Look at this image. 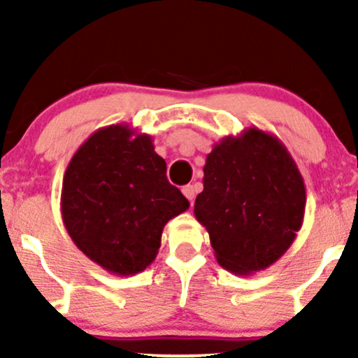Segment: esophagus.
<instances>
[{"label": "esophagus", "instance_id": "obj_1", "mask_svg": "<svg viewBox=\"0 0 358 358\" xmlns=\"http://www.w3.org/2000/svg\"><path fill=\"white\" fill-rule=\"evenodd\" d=\"M182 192H183V195L190 200V203H193V200H195V193H196L195 187H193V185H187V187H183Z\"/></svg>", "mask_w": 358, "mask_h": 358}]
</instances>
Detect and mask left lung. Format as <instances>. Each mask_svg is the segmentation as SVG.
Instances as JSON below:
<instances>
[{
	"label": "left lung",
	"mask_w": 358,
	"mask_h": 358,
	"mask_svg": "<svg viewBox=\"0 0 358 358\" xmlns=\"http://www.w3.org/2000/svg\"><path fill=\"white\" fill-rule=\"evenodd\" d=\"M305 207V182L281 139L248 127L207 155L193 213L222 268L250 276L291 248Z\"/></svg>",
	"instance_id": "obj_1"
}]
</instances>
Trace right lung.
Returning <instances> with one entry per match:
<instances>
[{
    "mask_svg": "<svg viewBox=\"0 0 358 358\" xmlns=\"http://www.w3.org/2000/svg\"><path fill=\"white\" fill-rule=\"evenodd\" d=\"M188 207L166 180L153 138L127 124L90 134L62 182V220L73 244L117 276L145 271L158 254L163 227Z\"/></svg>",
    "mask_w": 358,
    "mask_h": 358,
    "instance_id": "add662e5",
    "label": "right lung"
}]
</instances>
